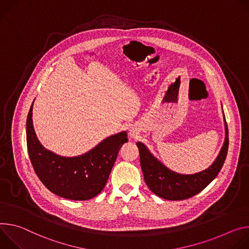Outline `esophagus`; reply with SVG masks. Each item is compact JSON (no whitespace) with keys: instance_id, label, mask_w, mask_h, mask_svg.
Returning <instances> with one entry per match:
<instances>
[{"instance_id":"1","label":"esophagus","mask_w":249,"mask_h":249,"mask_svg":"<svg viewBox=\"0 0 249 249\" xmlns=\"http://www.w3.org/2000/svg\"><path fill=\"white\" fill-rule=\"evenodd\" d=\"M129 135H130V137H131V139H133V137L135 136V133H134L133 131H131V130H130V134H129Z\"/></svg>"}]
</instances>
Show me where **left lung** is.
Instances as JSON below:
<instances>
[{
    "mask_svg": "<svg viewBox=\"0 0 249 249\" xmlns=\"http://www.w3.org/2000/svg\"><path fill=\"white\" fill-rule=\"evenodd\" d=\"M224 122L226 137L217 157L210 167L194 174H180L169 169L149 151L145 144L136 142L144 181L155 195L171 201L185 200L197 195L217 176L229 149V130L225 114Z\"/></svg>",
    "mask_w": 249,
    "mask_h": 249,
    "instance_id": "left-lung-1",
    "label": "left lung"
}]
</instances>
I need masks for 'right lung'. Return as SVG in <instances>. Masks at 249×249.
<instances>
[{
  "label": "right lung",
  "instance_id": "obj_1",
  "mask_svg": "<svg viewBox=\"0 0 249 249\" xmlns=\"http://www.w3.org/2000/svg\"><path fill=\"white\" fill-rule=\"evenodd\" d=\"M34 103L26 120V144L37 177L59 197L74 201L96 197L106 186L121 147L128 142L126 131L107 137L84 154L61 156L43 147L37 140L33 124Z\"/></svg>",
  "mask_w": 249,
  "mask_h": 249
}]
</instances>
